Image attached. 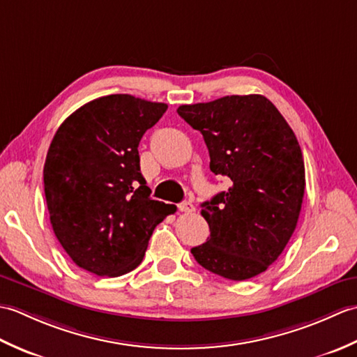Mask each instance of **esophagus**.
Wrapping results in <instances>:
<instances>
[{
    "mask_svg": "<svg viewBox=\"0 0 357 357\" xmlns=\"http://www.w3.org/2000/svg\"><path fill=\"white\" fill-rule=\"evenodd\" d=\"M178 208H179V211H183V213H192V211L195 210L193 204L190 201H184V202L178 204Z\"/></svg>",
    "mask_w": 357,
    "mask_h": 357,
    "instance_id": "esophagus-1",
    "label": "esophagus"
}]
</instances>
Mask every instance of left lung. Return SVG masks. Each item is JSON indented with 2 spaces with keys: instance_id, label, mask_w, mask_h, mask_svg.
Returning a JSON list of instances; mask_svg holds the SVG:
<instances>
[{
  "instance_id": "8db88e82",
  "label": "left lung",
  "mask_w": 357,
  "mask_h": 357,
  "mask_svg": "<svg viewBox=\"0 0 357 357\" xmlns=\"http://www.w3.org/2000/svg\"><path fill=\"white\" fill-rule=\"evenodd\" d=\"M178 115L202 133L210 170L230 178L229 190L201 204L210 238L192 255L225 279L261 275L284 252L304 199L305 167L296 135L262 95L179 105Z\"/></svg>"
}]
</instances>
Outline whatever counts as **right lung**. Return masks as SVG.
<instances>
[{
	"label": "right lung",
	"instance_id": "obj_1",
	"mask_svg": "<svg viewBox=\"0 0 357 357\" xmlns=\"http://www.w3.org/2000/svg\"><path fill=\"white\" fill-rule=\"evenodd\" d=\"M167 110L132 95L101 96L59 126L44 164L52 229L78 267L116 278L142 262L176 206L150 198L138 146Z\"/></svg>",
	"mask_w": 357,
	"mask_h": 357
}]
</instances>
